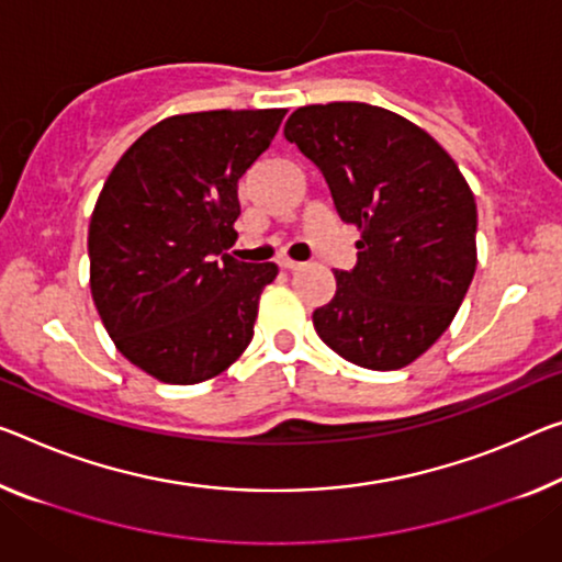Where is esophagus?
I'll list each match as a JSON object with an SVG mask.
<instances>
[{
	"label": "esophagus",
	"mask_w": 562,
	"mask_h": 562,
	"mask_svg": "<svg viewBox=\"0 0 562 562\" xmlns=\"http://www.w3.org/2000/svg\"><path fill=\"white\" fill-rule=\"evenodd\" d=\"M279 266L281 269H286V271H299V269H304V263H299V261H291V258H279Z\"/></svg>",
	"instance_id": "esophagus-1"
}]
</instances>
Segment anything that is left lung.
<instances>
[{"label":"left lung","instance_id":"8db88e82","mask_svg":"<svg viewBox=\"0 0 562 562\" xmlns=\"http://www.w3.org/2000/svg\"><path fill=\"white\" fill-rule=\"evenodd\" d=\"M286 140L324 172L336 213L361 231L357 266L314 311L326 347L392 371L447 331L477 269V205L435 137L367 102L299 108Z\"/></svg>","mask_w":562,"mask_h":562}]
</instances>
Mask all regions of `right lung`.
<instances>
[{"mask_svg":"<svg viewBox=\"0 0 562 562\" xmlns=\"http://www.w3.org/2000/svg\"><path fill=\"white\" fill-rule=\"evenodd\" d=\"M286 110L172 115L125 150L94 203L90 291L127 361L166 384L226 371L254 339L276 263L236 261L238 180Z\"/></svg>","mask_w":562,"mask_h":562,"instance_id":"obj_1","label":"right lung"}]
</instances>
